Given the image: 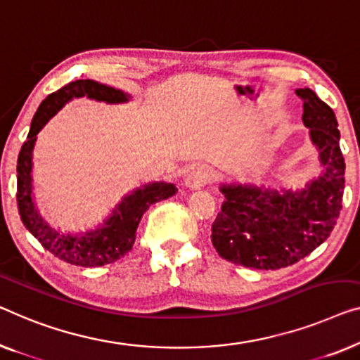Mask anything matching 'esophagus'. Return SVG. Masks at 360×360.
<instances>
[{"label":"esophagus","instance_id":"esophagus-1","mask_svg":"<svg viewBox=\"0 0 360 360\" xmlns=\"http://www.w3.org/2000/svg\"><path fill=\"white\" fill-rule=\"evenodd\" d=\"M212 180V172L206 167H195L191 169L185 176V185L191 190L201 188Z\"/></svg>","mask_w":360,"mask_h":360}]
</instances>
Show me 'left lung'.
<instances>
[{
    "label": "left lung",
    "instance_id": "8db88e82",
    "mask_svg": "<svg viewBox=\"0 0 360 360\" xmlns=\"http://www.w3.org/2000/svg\"><path fill=\"white\" fill-rule=\"evenodd\" d=\"M302 122L319 150L321 172L300 188L271 190L255 184H222L224 202L211 240L224 259L245 268L279 269L310 255L330 237L341 211L345 158L335 112L304 87Z\"/></svg>",
    "mask_w": 360,
    "mask_h": 360
}]
</instances>
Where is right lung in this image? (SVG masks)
Instances as JSON below:
<instances>
[{
    "label": "right lung",
    "instance_id": "add662e5",
    "mask_svg": "<svg viewBox=\"0 0 360 360\" xmlns=\"http://www.w3.org/2000/svg\"><path fill=\"white\" fill-rule=\"evenodd\" d=\"M87 97L97 102L124 103L131 96L115 87L92 79H77L50 94L40 103L30 124L27 141L20 148L18 158V207L27 231L37 238L41 247L76 266L94 268L113 263L133 248L139 221L148 207L160 200H167L176 193V186L167 181H153L134 188L122 198L110 214L96 229L79 233H61L50 226L35 206L32 195V159L37 134L72 98Z\"/></svg>",
    "mask_w": 360,
    "mask_h": 360
}]
</instances>
